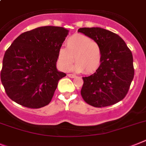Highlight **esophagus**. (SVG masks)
Returning <instances> with one entry per match:
<instances>
[{
	"mask_svg": "<svg viewBox=\"0 0 146 146\" xmlns=\"http://www.w3.org/2000/svg\"><path fill=\"white\" fill-rule=\"evenodd\" d=\"M68 76L70 78H75L76 77V75L74 74H68Z\"/></svg>",
	"mask_w": 146,
	"mask_h": 146,
	"instance_id": "34e87169",
	"label": "esophagus"
}]
</instances>
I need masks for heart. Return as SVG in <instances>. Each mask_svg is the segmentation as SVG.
<instances>
[{"label":"heart","instance_id":"heart-1","mask_svg":"<svg viewBox=\"0 0 146 146\" xmlns=\"http://www.w3.org/2000/svg\"><path fill=\"white\" fill-rule=\"evenodd\" d=\"M76 64L70 70L91 74L97 71L102 62V50L98 43L83 35H74L66 41V48L58 51L57 61L63 70L68 69L73 62Z\"/></svg>","mask_w":146,"mask_h":146}]
</instances>
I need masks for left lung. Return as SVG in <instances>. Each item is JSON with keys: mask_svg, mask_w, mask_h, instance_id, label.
I'll return each instance as SVG.
<instances>
[{"mask_svg": "<svg viewBox=\"0 0 146 146\" xmlns=\"http://www.w3.org/2000/svg\"><path fill=\"white\" fill-rule=\"evenodd\" d=\"M78 31L98 43L102 50L100 68L90 76L83 77V99L95 107L117 103L126 96L134 78L131 50L122 38L106 29L81 28Z\"/></svg>", "mask_w": 146, "mask_h": 146, "instance_id": "1", "label": "left lung"}]
</instances>
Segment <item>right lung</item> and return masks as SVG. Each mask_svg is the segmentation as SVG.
<instances>
[{
  "label": "right lung",
  "mask_w": 146,
  "mask_h": 146,
  "mask_svg": "<svg viewBox=\"0 0 146 146\" xmlns=\"http://www.w3.org/2000/svg\"><path fill=\"white\" fill-rule=\"evenodd\" d=\"M69 31L42 26L17 36L3 59L1 79L9 97L18 104L41 108L51 101L66 76L56 69L57 55Z\"/></svg>",
  "instance_id": "add662e5"
}]
</instances>
